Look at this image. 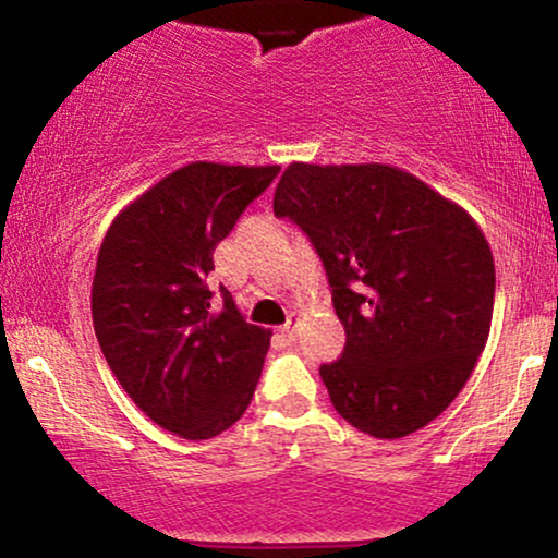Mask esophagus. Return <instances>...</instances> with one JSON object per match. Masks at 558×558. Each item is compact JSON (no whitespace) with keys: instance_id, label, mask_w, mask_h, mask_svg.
I'll return each instance as SVG.
<instances>
[{"instance_id":"34e87169","label":"esophagus","mask_w":558,"mask_h":558,"mask_svg":"<svg viewBox=\"0 0 558 558\" xmlns=\"http://www.w3.org/2000/svg\"><path fill=\"white\" fill-rule=\"evenodd\" d=\"M299 323H301V319H299L296 312H291V315H288V319H286L283 328L278 330L280 338H283V341H288V343L296 341V338H299Z\"/></svg>"}]
</instances>
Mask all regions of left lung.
Here are the masks:
<instances>
[{"instance_id": "1", "label": "left lung", "mask_w": 558, "mask_h": 558, "mask_svg": "<svg viewBox=\"0 0 558 558\" xmlns=\"http://www.w3.org/2000/svg\"><path fill=\"white\" fill-rule=\"evenodd\" d=\"M272 209L315 243L345 328L319 377L356 430L403 438L459 396L488 343L496 267L472 215L393 165L291 162Z\"/></svg>"}]
</instances>
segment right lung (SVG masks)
<instances>
[{
    "label": "right lung",
    "mask_w": 558,
    "mask_h": 558,
    "mask_svg": "<svg viewBox=\"0 0 558 558\" xmlns=\"http://www.w3.org/2000/svg\"><path fill=\"white\" fill-rule=\"evenodd\" d=\"M278 165L189 162L118 213L92 283L96 341L133 403L185 440H207L241 420L272 332L246 323L207 275Z\"/></svg>",
    "instance_id": "add662e5"
}]
</instances>
